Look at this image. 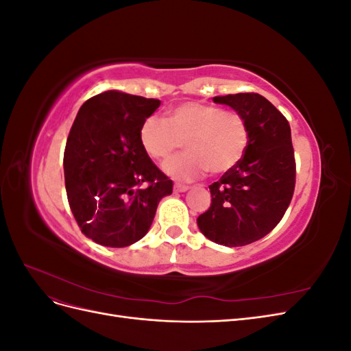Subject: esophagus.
Returning <instances> with one entry per match:
<instances>
[{"label": "esophagus", "mask_w": 351, "mask_h": 351, "mask_svg": "<svg viewBox=\"0 0 351 351\" xmlns=\"http://www.w3.org/2000/svg\"><path fill=\"white\" fill-rule=\"evenodd\" d=\"M189 190V186H183V184H174V192L176 193H184Z\"/></svg>", "instance_id": "esophagus-1"}]
</instances>
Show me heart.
<instances>
[{
    "instance_id": "b5f03b06",
    "label": "heart",
    "mask_w": 351,
    "mask_h": 351,
    "mask_svg": "<svg viewBox=\"0 0 351 351\" xmlns=\"http://www.w3.org/2000/svg\"><path fill=\"white\" fill-rule=\"evenodd\" d=\"M139 141L145 152L164 161L183 141L186 152L164 164V171L180 182L231 171L246 154L250 132L244 117L214 105L189 101L167 111L165 120L149 115L143 120Z\"/></svg>"
}]
</instances>
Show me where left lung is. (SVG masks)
<instances>
[{
	"label": "left lung",
	"instance_id": "left-lung-1",
	"mask_svg": "<svg viewBox=\"0 0 351 351\" xmlns=\"http://www.w3.org/2000/svg\"><path fill=\"white\" fill-rule=\"evenodd\" d=\"M247 121L250 142L241 161L209 186L210 206L199 215L206 239L246 246L277 227L289 208L295 184L291 130L285 117L259 93L215 97Z\"/></svg>",
	"mask_w": 351,
	"mask_h": 351
}]
</instances>
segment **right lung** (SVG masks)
Returning <instances> with one entry per match:
<instances>
[{
  "label": "right lung",
  "instance_id": "add662e5",
  "mask_svg": "<svg viewBox=\"0 0 351 351\" xmlns=\"http://www.w3.org/2000/svg\"><path fill=\"white\" fill-rule=\"evenodd\" d=\"M159 105V99L107 90L84 102L71 125L64 151L69 205L83 234L102 246L139 241L159 200L173 193V182L139 141L143 120Z\"/></svg>",
  "mask_w": 351,
  "mask_h": 351
}]
</instances>
